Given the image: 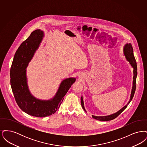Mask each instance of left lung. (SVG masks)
I'll list each match as a JSON object with an SVG mask.
<instances>
[{"label":"left lung","mask_w":147,"mask_h":147,"mask_svg":"<svg viewBox=\"0 0 147 147\" xmlns=\"http://www.w3.org/2000/svg\"><path fill=\"white\" fill-rule=\"evenodd\" d=\"M123 55L125 56L126 60L129 62V64L131 65L133 68V84H132V88L131 90V96H130V100H129L127 104V105H125L124 107H123L121 109H120L117 112L113 113L110 115L107 116H94L92 115V118L94 119H96L97 120L99 121H110L113 119L116 118L120 113H121L123 112L126 107H127L128 105L130 103L131 100H132L133 98V96L134 95V92L136 91V78L137 76V63L134 58V56L133 55V47L132 46L131 43H127L125 46L123 47ZM81 104L82 106L83 109L84 111L86 112L85 109L84 107V101H83V96L81 97Z\"/></svg>","instance_id":"obj_1"}]
</instances>
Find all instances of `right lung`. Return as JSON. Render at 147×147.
<instances>
[{"mask_svg": "<svg viewBox=\"0 0 147 147\" xmlns=\"http://www.w3.org/2000/svg\"><path fill=\"white\" fill-rule=\"evenodd\" d=\"M44 37L40 29L34 31L16 51L11 67L10 85L19 107L28 115L43 117L50 116L58 110L64 96L76 82V78H68L61 83L55 95L49 100H40L33 96L28 89L26 68Z\"/></svg>", "mask_w": 147, "mask_h": 147, "instance_id": "1", "label": "right lung"}]
</instances>
